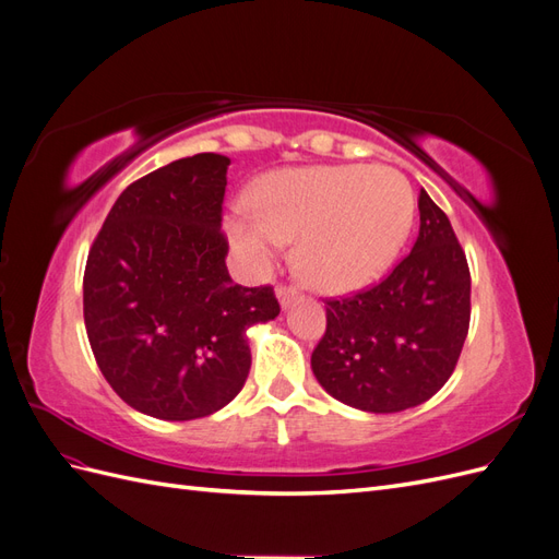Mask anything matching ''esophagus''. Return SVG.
<instances>
[{
    "instance_id": "esophagus-1",
    "label": "esophagus",
    "mask_w": 559,
    "mask_h": 559,
    "mask_svg": "<svg viewBox=\"0 0 559 559\" xmlns=\"http://www.w3.org/2000/svg\"><path fill=\"white\" fill-rule=\"evenodd\" d=\"M277 298H280V306L286 310L292 306V302L298 298V289L296 286H289V284H282L277 289Z\"/></svg>"
}]
</instances>
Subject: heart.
<instances>
[{
	"label": "heart",
	"mask_w": 559,
	"mask_h": 559,
	"mask_svg": "<svg viewBox=\"0 0 559 559\" xmlns=\"http://www.w3.org/2000/svg\"><path fill=\"white\" fill-rule=\"evenodd\" d=\"M249 214L226 224L242 259L263 267L296 238V265L317 292L347 294L378 280L408 238L415 195L384 165H312L267 173Z\"/></svg>",
	"instance_id": "obj_1"
}]
</instances>
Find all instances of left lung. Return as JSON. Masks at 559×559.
<instances>
[{
	"instance_id": "8db88e82",
	"label": "left lung",
	"mask_w": 559,
	"mask_h": 559,
	"mask_svg": "<svg viewBox=\"0 0 559 559\" xmlns=\"http://www.w3.org/2000/svg\"><path fill=\"white\" fill-rule=\"evenodd\" d=\"M419 235L370 289L326 298V333L312 373L326 392L366 413L425 403L460 361L471 321V273L445 212L419 191Z\"/></svg>"
}]
</instances>
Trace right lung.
Masks as SVG:
<instances>
[{
    "label": "right lung",
    "instance_id": "add662e5",
    "mask_svg": "<svg viewBox=\"0 0 559 559\" xmlns=\"http://www.w3.org/2000/svg\"><path fill=\"white\" fill-rule=\"evenodd\" d=\"M228 165L195 154L132 181L88 251L83 319L95 361L151 417L222 411L249 376L247 329L280 314L273 286L249 289L228 275Z\"/></svg>",
    "mask_w": 559,
    "mask_h": 559
}]
</instances>
